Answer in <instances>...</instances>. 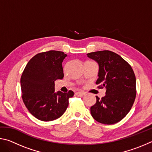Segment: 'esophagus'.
<instances>
[{
  "label": "esophagus",
  "instance_id": "obj_1",
  "mask_svg": "<svg viewBox=\"0 0 152 152\" xmlns=\"http://www.w3.org/2000/svg\"><path fill=\"white\" fill-rule=\"evenodd\" d=\"M84 94H85V93L84 92H77L76 93V95L78 96H83Z\"/></svg>",
  "mask_w": 152,
  "mask_h": 152
}]
</instances>
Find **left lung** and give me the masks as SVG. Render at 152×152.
Here are the masks:
<instances>
[{"instance_id":"8db88e82","label":"left lung","mask_w":152,"mask_h":152,"mask_svg":"<svg viewBox=\"0 0 152 152\" xmlns=\"http://www.w3.org/2000/svg\"><path fill=\"white\" fill-rule=\"evenodd\" d=\"M88 57L99 64V88L106 89V95L96 97L91 113L96 121L106 125L118 123L132 109L136 96V79L129 64L119 55L104 50L88 53Z\"/></svg>"}]
</instances>
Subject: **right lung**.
Wrapping results in <instances>:
<instances>
[{
    "label": "right lung",
    "mask_w": 152,
    "mask_h": 152,
    "mask_svg": "<svg viewBox=\"0 0 152 152\" xmlns=\"http://www.w3.org/2000/svg\"><path fill=\"white\" fill-rule=\"evenodd\" d=\"M62 51L39 53L31 59L20 78L22 99L31 114L43 121L60 118L68 106L74 92H55L54 82L64 78Z\"/></svg>",
    "instance_id": "1"
}]
</instances>
